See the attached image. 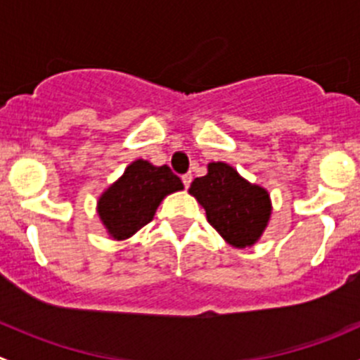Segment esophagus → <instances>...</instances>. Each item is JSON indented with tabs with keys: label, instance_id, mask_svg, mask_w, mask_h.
Returning <instances> with one entry per match:
<instances>
[{
	"label": "esophagus",
	"instance_id": "34e87169",
	"mask_svg": "<svg viewBox=\"0 0 360 360\" xmlns=\"http://www.w3.org/2000/svg\"><path fill=\"white\" fill-rule=\"evenodd\" d=\"M181 179H183L184 186H186V188H190L191 181H193V176H191V172H188V174H184V176H183V177H181Z\"/></svg>",
	"mask_w": 360,
	"mask_h": 360
}]
</instances>
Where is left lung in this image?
I'll use <instances>...</instances> for the list:
<instances>
[{
	"mask_svg": "<svg viewBox=\"0 0 360 360\" xmlns=\"http://www.w3.org/2000/svg\"><path fill=\"white\" fill-rule=\"evenodd\" d=\"M190 193L205 209L210 226L233 248L256 244L270 219L268 191L250 184L228 163H209L205 176L191 183Z\"/></svg>",
	"mask_w": 360,
	"mask_h": 360,
	"instance_id": "obj_1",
	"label": "left lung"
}]
</instances>
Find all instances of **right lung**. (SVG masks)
<instances>
[{
  "instance_id": "obj_1",
  "label": "right lung",
  "mask_w": 360,
  "mask_h": 360,
  "mask_svg": "<svg viewBox=\"0 0 360 360\" xmlns=\"http://www.w3.org/2000/svg\"><path fill=\"white\" fill-rule=\"evenodd\" d=\"M183 188L179 177L167 165L155 167L146 160H136L101 195L97 212L108 233L116 240H125L153 219L167 195Z\"/></svg>"
}]
</instances>
